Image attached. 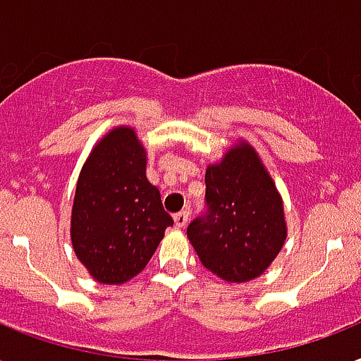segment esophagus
Here are the masks:
<instances>
[{"label":"esophagus","mask_w":361,"mask_h":361,"mask_svg":"<svg viewBox=\"0 0 361 361\" xmlns=\"http://www.w3.org/2000/svg\"><path fill=\"white\" fill-rule=\"evenodd\" d=\"M188 219H190V211H180V212H177L175 216H173V220H175V226H177V228H184V226L188 224Z\"/></svg>","instance_id":"34e87169"}]
</instances>
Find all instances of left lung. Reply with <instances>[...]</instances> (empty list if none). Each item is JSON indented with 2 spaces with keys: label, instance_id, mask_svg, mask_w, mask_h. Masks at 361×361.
I'll list each match as a JSON object with an SVG mask.
<instances>
[{
  "label": "left lung",
  "instance_id": "1",
  "mask_svg": "<svg viewBox=\"0 0 361 361\" xmlns=\"http://www.w3.org/2000/svg\"><path fill=\"white\" fill-rule=\"evenodd\" d=\"M205 209L188 239L205 269L228 282L264 273L286 239L284 207L252 147L243 142L205 173Z\"/></svg>",
  "mask_w": 361,
  "mask_h": 361
}]
</instances>
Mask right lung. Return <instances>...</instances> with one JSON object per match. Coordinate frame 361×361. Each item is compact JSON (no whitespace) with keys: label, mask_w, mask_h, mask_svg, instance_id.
<instances>
[{"label":"right lung","mask_w":361,"mask_h":361,"mask_svg":"<svg viewBox=\"0 0 361 361\" xmlns=\"http://www.w3.org/2000/svg\"><path fill=\"white\" fill-rule=\"evenodd\" d=\"M145 167L147 152L135 131L116 128L92 150L77 183L71 241L77 258L103 284L141 273L173 226Z\"/></svg>","instance_id":"right-lung-1"}]
</instances>
